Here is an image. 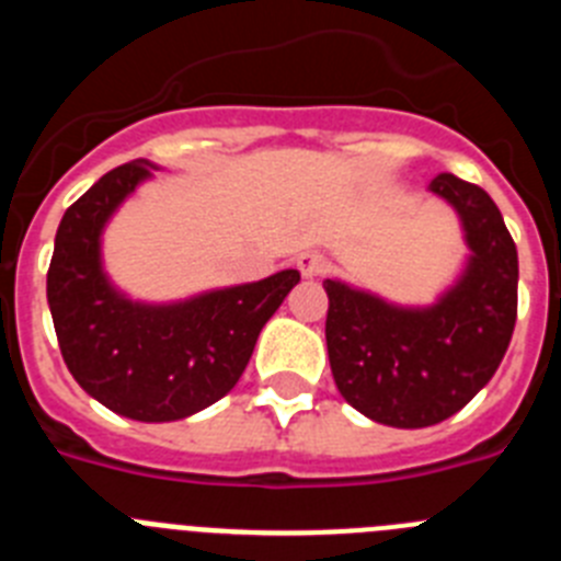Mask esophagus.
<instances>
[{
	"instance_id": "esophagus-1",
	"label": "esophagus",
	"mask_w": 561,
	"mask_h": 561,
	"mask_svg": "<svg viewBox=\"0 0 561 561\" xmlns=\"http://www.w3.org/2000/svg\"><path fill=\"white\" fill-rule=\"evenodd\" d=\"M297 270L304 272L306 277H314V275H323L325 272V257L320 252H300L297 255Z\"/></svg>"
}]
</instances>
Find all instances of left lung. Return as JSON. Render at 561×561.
Segmentation results:
<instances>
[{
    "label": "left lung",
    "mask_w": 561,
    "mask_h": 561,
    "mask_svg": "<svg viewBox=\"0 0 561 561\" xmlns=\"http://www.w3.org/2000/svg\"><path fill=\"white\" fill-rule=\"evenodd\" d=\"M430 191L455 207L472 252L438 304L404 309L342 280L323 284L336 390L399 430L433 427L466 408L500 368L517 323V247L492 196L455 173H438Z\"/></svg>",
    "instance_id": "left-lung-1"
}]
</instances>
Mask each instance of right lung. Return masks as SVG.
<instances>
[{
    "label": "right lung",
    "instance_id": "right-lung-1",
    "mask_svg": "<svg viewBox=\"0 0 561 561\" xmlns=\"http://www.w3.org/2000/svg\"><path fill=\"white\" fill-rule=\"evenodd\" d=\"M134 160L67 207L47 272V304L69 374L103 408L134 421H176L210 408L244 374L257 334L300 280L297 270L196 295L134 304L108 284L101 232L151 176Z\"/></svg>",
    "mask_w": 561,
    "mask_h": 561
}]
</instances>
